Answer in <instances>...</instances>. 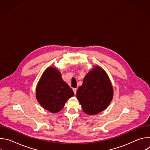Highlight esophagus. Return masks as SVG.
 Returning <instances> with one entry per match:
<instances>
[{
	"mask_svg": "<svg viewBox=\"0 0 150 150\" xmlns=\"http://www.w3.org/2000/svg\"><path fill=\"white\" fill-rule=\"evenodd\" d=\"M73 91H74V94H76V91H77V88H73Z\"/></svg>",
	"mask_w": 150,
	"mask_h": 150,
	"instance_id": "obj_1",
	"label": "esophagus"
}]
</instances>
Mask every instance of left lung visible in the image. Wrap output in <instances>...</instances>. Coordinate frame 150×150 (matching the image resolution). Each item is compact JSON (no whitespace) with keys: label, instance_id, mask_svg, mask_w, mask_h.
<instances>
[{"label":"left lung","instance_id":"8db88e82","mask_svg":"<svg viewBox=\"0 0 150 150\" xmlns=\"http://www.w3.org/2000/svg\"><path fill=\"white\" fill-rule=\"evenodd\" d=\"M113 97V88L106 72L95 66L85 75L76 91V98L83 111L95 115L107 109Z\"/></svg>","mask_w":150,"mask_h":150}]
</instances>
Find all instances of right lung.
<instances>
[{"mask_svg": "<svg viewBox=\"0 0 150 150\" xmlns=\"http://www.w3.org/2000/svg\"><path fill=\"white\" fill-rule=\"evenodd\" d=\"M74 93L64 81L60 71L53 67L47 68L42 73L37 85L35 97L39 104L47 111L60 112L66 102Z\"/></svg>", "mask_w": 150, "mask_h": 150, "instance_id": "1", "label": "right lung"}]
</instances>
